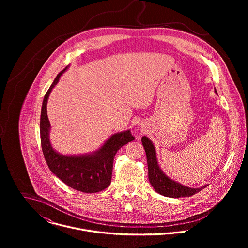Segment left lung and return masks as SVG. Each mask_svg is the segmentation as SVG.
<instances>
[{"mask_svg":"<svg viewBox=\"0 0 248 248\" xmlns=\"http://www.w3.org/2000/svg\"><path fill=\"white\" fill-rule=\"evenodd\" d=\"M215 93L217 94L216 89H215ZM141 141H142V145L146 152L149 182L156 192L167 197L179 198V197L191 196L207 186H202L200 187H195V188L189 187L169 178V176L162 170L158 163L156 149L151 139L148 138L147 136H143Z\"/></svg>","mask_w":248,"mask_h":248,"instance_id":"8db88e82","label":"left lung"}]
</instances>
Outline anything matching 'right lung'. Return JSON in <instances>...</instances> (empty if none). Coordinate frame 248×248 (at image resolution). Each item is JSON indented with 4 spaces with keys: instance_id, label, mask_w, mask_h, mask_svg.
<instances>
[{
    "instance_id": "1",
    "label": "right lung",
    "mask_w": 248,
    "mask_h": 248,
    "mask_svg": "<svg viewBox=\"0 0 248 248\" xmlns=\"http://www.w3.org/2000/svg\"><path fill=\"white\" fill-rule=\"evenodd\" d=\"M57 76L44 96L41 117L40 136L44 158L51 171L69 187L85 193H95L107 188L111 184L114 157L122 146L134 139L130 130L112 134L99 149L85 154L64 155L58 152L51 143V124L47 115V103L53 88L66 69Z\"/></svg>"
}]
</instances>
